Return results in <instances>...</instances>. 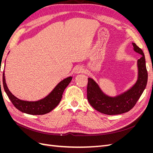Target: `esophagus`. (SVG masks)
<instances>
[{
    "label": "esophagus",
    "mask_w": 153,
    "mask_h": 153,
    "mask_svg": "<svg viewBox=\"0 0 153 153\" xmlns=\"http://www.w3.org/2000/svg\"><path fill=\"white\" fill-rule=\"evenodd\" d=\"M83 71H84V69H83L82 68H77L76 69H75V73H82Z\"/></svg>",
    "instance_id": "esophagus-1"
}]
</instances>
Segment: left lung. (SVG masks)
<instances>
[{
  "label": "left lung",
  "instance_id": "obj_1",
  "mask_svg": "<svg viewBox=\"0 0 153 153\" xmlns=\"http://www.w3.org/2000/svg\"><path fill=\"white\" fill-rule=\"evenodd\" d=\"M133 49L142 55L138 60V77L136 84L124 93L116 97H109L101 91L98 85L91 78H88L87 96L90 105L98 112L107 115H117L130 110L137 103L147 82V71L143 51L133 43Z\"/></svg>",
  "mask_w": 153,
  "mask_h": 153
}]
</instances>
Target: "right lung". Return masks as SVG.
I'll return each mask as SVG.
<instances>
[{
	"instance_id": "add662e5",
	"label": "right lung",
	"mask_w": 153,
	"mask_h": 153,
	"mask_svg": "<svg viewBox=\"0 0 153 153\" xmlns=\"http://www.w3.org/2000/svg\"><path fill=\"white\" fill-rule=\"evenodd\" d=\"M71 79L72 77L69 76L61 81L55 87L53 91L44 99L37 101H26L16 98L8 89L4 71L2 77L4 89L13 105L21 112L31 115H43L50 112L56 107L62 99L64 89L70 83Z\"/></svg>"
}]
</instances>
